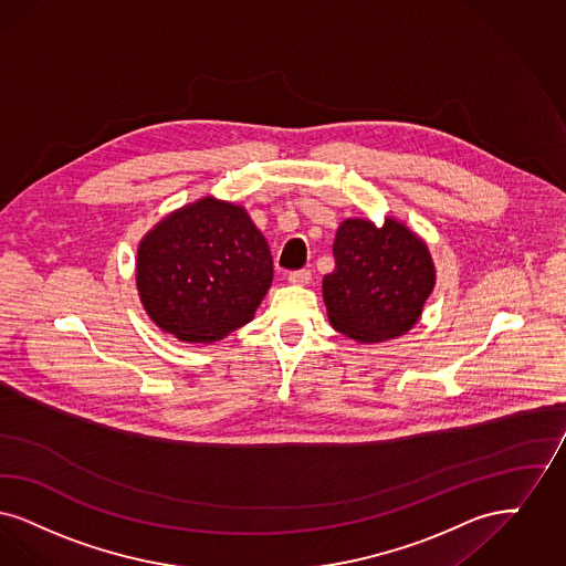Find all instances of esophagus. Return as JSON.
<instances>
[{
  "label": "esophagus",
  "mask_w": 566,
  "mask_h": 566,
  "mask_svg": "<svg viewBox=\"0 0 566 566\" xmlns=\"http://www.w3.org/2000/svg\"><path fill=\"white\" fill-rule=\"evenodd\" d=\"M287 281H290V283H292V285H308V283H311V272H308V271L290 272V276H287Z\"/></svg>",
  "instance_id": "obj_1"
}]
</instances>
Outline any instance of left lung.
<instances>
[{"label":"left lung","instance_id":"8db88e82","mask_svg":"<svg viewBox=\"0 0 566 566\" xmlns=\"http://www.w3.org/2000/svg\"><path fill=\"white\" fill-rule=\"evenodd\" d=\"M334 272L323 279L327 317L361 345L394 340L415 327L436 285L427 243L401 221L345 220L334 241Z\"/></svg>","mask_w":566,"mask_h":566}]
</instances>
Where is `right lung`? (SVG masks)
I'll use <instances>...</instances> for the list:
<instances>
[{
	"label": "right lung",
	"instance_id": "add662e5",
	"mask_svg": "<svg viewBox=\"0 0 566 566\" xmlns=\"http://www.w3.org/2000/svg\"><path fill=\"white\" fill-rule=\"evenodd\" d=\"M272 283L264 234L234 202L205 197L158 221L137 249V292L163 332L211 345L253 319Z\"/></svg>",
	"mask_w": 566,
	"mask_h": 566
}]
</instances>
